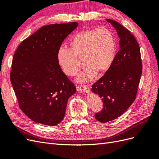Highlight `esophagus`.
<instances>
[{
  "mask_svg": "<svg viewBox=\"0 0 159 159\" xmlns=\"http://www.w3.org/2000/svg\"><path fill=\"white\" fill-rule=\"evenodd\" d=\"M78 90L82 93H89V88L88 85H79L78 87Z\"/></svg>",
  "mask_w": 159,
  "mask_h": 159,
  "instance_id": "esophagus-1",
  "label": "esophagus"
}]
</instances>
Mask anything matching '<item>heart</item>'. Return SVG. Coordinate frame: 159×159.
<instances>
[{
  "label": "heart",
  "instance_id": "heart-1",
  "mask_svg": "<svg viewBox=\"0 0 159 159\" xmlns=\"http://www.w3.org/2000/svg\"><path fill=\"white\" fill-rule=\"evenodd\" d=\"M70 49L61 47L57 52V61L64 73L75 75L80 65L77 58H82L85 68L77 81L85 83L92 80L96 73L107 71L113 63L116 43L112 32L103 27L78 32L70 42Z\"/></svg>",
  "mask_w": 159,
  "mask_h": 159
}]
</instances>
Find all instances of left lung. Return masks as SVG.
Segmentation results:
<instances>
[{
  "label": "left lung",
  "instance_id": "obj_1",
  "mask_svg": "<svg viewBox=\"0 0 159 159\" xmlns=\"http://www.w3.org/2000/svg\"><path fill=\"white\" fill-rule=\"evenodd\" d=\"M106 20L117 32L120 49L109 68L91 88L103 103L102 111L95 115L102 123L117 119L130 107L136 98L142 74L140 48L135 38L117 22Z\"/></svg>",
  "mask_w": 159,
  "mask_h": 159
}]
</instances>
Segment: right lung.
I'll return each instance as SVG.
<instances>
[{
	"instance_id": "obj_1",
	"label": "right lung",
	"mask_w": 159,
	"mask_h": 159,
	"mask_svg": "<svg viewBox=\"0 0 159 159\" xmlns=\"http://www.w3.org/2000/svg\"><path fill=\"white\" fill-rule=\"evenodd\" d=\"M78 26L74 22L42 26L22 41L14 53L11 84L19 107L35 123L59 124L68 99L76 92L57 63V52Z\"/></svg>"
}]
</instances>
